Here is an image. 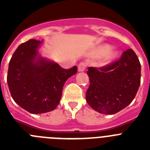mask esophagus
Masks as SVG:
<instances>
[{
	"label": "esophagus",
	"mask_w": 150,
	"mask_h": 150,
	"mask_svg": "<svg viewBox=\"0 0 150 150\" xmlns=\"http://www.w3.org/2000/svg\"><path fill=\"white\" fill-rule=\"evenodd\" d=\"M86 68V62H80L78 65V71L81 72V71H84Z\"/></svg>",
	"instance_id": "obj_1"
}]
</instances>
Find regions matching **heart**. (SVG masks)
<instances>
[{
    "label": "heart",
    "mask_w": 150,
    "mask_h": 150,
    "mask_svg": "<svg viewBox=\"0 0 150 150\" xmlns=\"http://www.w3.org/2000/svg\"><path fill=\"white\" fill-rule=\"evenodd\" d=\"M96 55L98 56H101L104 55V58L101 62V64H107L110 62L112 59L117 55V52L113 50H110V46L108 45H104L100 46L96 50Z\"/></svg>",
    "instance_id": "heart-1"
}]
</instances>
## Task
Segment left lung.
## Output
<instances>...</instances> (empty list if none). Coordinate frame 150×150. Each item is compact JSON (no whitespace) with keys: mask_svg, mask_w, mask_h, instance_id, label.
Masks as SVG:
<instances>
[{"mask_svg":"<svg viewBox=\"0 0 150 150\" xmlns=\"http://www.w3.org/2000/svg\"><path fill=\"white\" fill-rule=\"evenodd\" d=\"M141 66L134 50L101 67H88L90 85L86 98L90 107L104 114H115L129 105L140 85Z\"/></svg>","mask_w":150,"mask_h":150,"instance_id":"left-lung-1","label":"left lung"}]
</instances>
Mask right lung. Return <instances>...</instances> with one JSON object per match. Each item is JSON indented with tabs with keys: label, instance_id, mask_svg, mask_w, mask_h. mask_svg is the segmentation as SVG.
<instances>
[{
	"label": "right lung",
	"instance_id": "obj_1",
	"mask_svg": "<svg viewBox=\"0 0 150 150\" xmlns=\"http://www.w3.org/2000/svg\"><path fill=\"white\" fill-rule=\"evenodd\" d=\"M43 41L29 40L18 46L9 63L7 83L17 104L34 114L53 110L62 98L64 83L77 72L76 66L64 69L41 57Z\"/></svg>",
	"mask_w": 150,
	"mask_h": 150
}]
</instances>
